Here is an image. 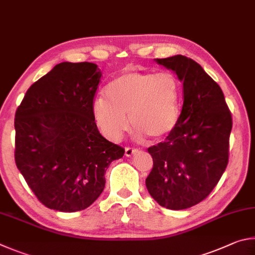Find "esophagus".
Listing matches in <instances>:
<instances>
[{"mask_svg": "<svg viewBox=\"0 0 255 255\" xmlns=\"http://www.w3.org/2000/svg\"><path fill=\"white\" fill-rule=\"evenodd\" d=\"M136 152H137V149L125 148V155H127V157H132V155L135 154Z\"/></svg>", "mask_w": 255, "mask_h": 255, "instance_id": "34e87169", "label": "esophagus"}]
</instances>
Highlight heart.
<instances>
[{
  "instance_id": "obj_1",
  "label": "heart",
  "mask_w": 255,
  "mask_h": 255,
  "mask_svg": "<svg viewBox=\"0 0 255 255\" xmlns=\"http://www.w3.org/2000/svg\"><path fill=\"white\" fill-rule=\"evenodd\" d=\"M182 95L175 74L128 70L106 85L104 98L93 102L92 114L109 140H120L128 130L127 116L140 136L161 140L179 123Z\"/></svg>"
}]
</instances>
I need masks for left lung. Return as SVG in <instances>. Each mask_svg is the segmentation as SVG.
Returning a JSON list of instances; mask_svg holds the SVG:
<instances>
[{"instance_id": "1", "label": "left lung", "mask_w": 255, "mask_h": 255, "mask_svg": "<svg viewBox=\"0 0 255 255\" xmlns=\"http://www.w3.org/2000/svg\"><path fill=\"white\" fill-rule=\"evenodd\" d=\"M154 61L182 83L184 104L173 132L148 149L153 168L145 186L160 206L180 211L206 198L224 173L232 115L221 87L197 62L181 55Z\"/></svg>"}]
</instances>
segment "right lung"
<instances>
[{
    "instance_id": "add662e5",
    "label": "right lung",
    "mask_w": 255,
    "mask_h": 255,
    "mask_svg": "<svg viewBox=\"0 0 255 255\" xmlns=\"http://www.w3.org/2000/svg\"><path fill=\"white\" fill-rule=\"evenodd\" d=\"M101 76L93 62H60L31 85L16 110V167L53 211L91 206L104 190L106 169L124 154L102 136L93 118Z\"/></svg>"
}]
</instances>
